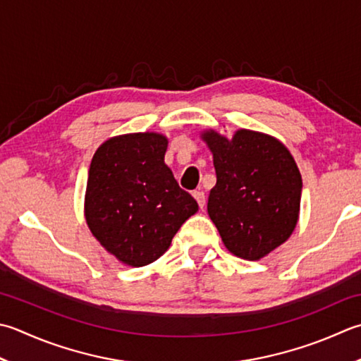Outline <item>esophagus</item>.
<instances>
[{
  "label": "esophagus",
  "mask_w": 361,
  "mask_h": 361,
  "mask_svg": "<svg viewBox=\"0 0 361 361\" xmlns=\"http://www.w3.org/2000/svg\"><path fill=\"white\" fill-rule=\"evenodd\" d=\"M192 195H194V199L197 200V203H199V207L203 208L204 207V192H203V190H194Z\"/></svg>",
  "instance_id": "1"
}]
</instances>
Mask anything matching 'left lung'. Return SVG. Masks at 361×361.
Segmentation results:
<instances>
[{"label": "left lung", "mask_w": 361, "mask_h": 361, "mask_svg": "<svg viewBox=\"0 0 361 361\" xmlns=\"http://www.w3.org/2000/svg\"><path fill=\"white\" fill-rule=\"evenodd\" d=\"M202 139L213 153L216 186L208 214L225 247L239 258L266 257L291 236L299 219L302 176L288 148L267 134L214 130Z\"/></svg>", "instance_id": "1"}]
</instances>
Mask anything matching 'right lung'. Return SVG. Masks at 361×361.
<instances>
[{"mask_svg": "<svg viewBox=\"0 0 361 361\" xmlns=\"http://www.w3.org/2000/svg\"><path fill=\"white\" fill-rule=\"evenodd\" d=\"M166 150L162 134L131 133L108 139L92 158L86 222L97 241L123 264L157 261L199 209L166 166Z\"/></svg>", "mask_w": 361, "mask_h": 361, "instance_id": "add662e5", "label": "right lung"}]
</instances>
